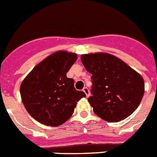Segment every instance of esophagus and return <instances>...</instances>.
Listing matches in <instances>:
<instances>
[{"label": "esophagus", "mask_w": 157, "mask_h": 157, "mask_svg": "<svg viewBox=\"0 0 157 157\" xmlns=\"http://www.w3.org/2000/svg\"><path fill=\"white\" fill-rule=\"evenodd\" d=\"M83 92L85 93V95H86L87 97H89V96H90V93H89V89L87 88V87H85V88L83 89Z\"/></svg>", "instance_id": "esophagus-1"}]
</instances>
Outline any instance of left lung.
Instances as JSON below:
<instances>
[{
  "label": "left lung",
  "mask_w": 157,
  "mask_h": 157,
  "mask_svg": "<svg viewBox=\"0 0 157 157\" xmlns=\"http://www.w3.org/2000/svg\"><path fill=\"white\" fill-rule=\"evenodd\" d=\"M81 59L92 74L93 96L88 101L95 114L109 122H118L129 117L143 98V77L112 54H83Z\"/></svg>",
  "instance_id": "1"
}]
</instances>
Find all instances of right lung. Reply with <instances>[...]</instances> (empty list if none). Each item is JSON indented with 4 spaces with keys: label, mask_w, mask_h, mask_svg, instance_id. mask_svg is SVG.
<instances>
[{
    "label": "right lung",
    "mask_w": 157,
    "mask_h": 157,
    "mask_svg": "<svg viewBox=\"0 0 157 157\" xmlns=\"http://www.w3.org/2000/svg\"><path fill=\"white\" fill-rule=\"evenodd\" d=\"M74 52L58 51L40 61L26 76L20 87L27 112L38 122L59 126L68 121L76 103L86 95L74 88L66 73L76 62Z\"/></svg>",
    "instance_id": "right-lung-1"
}]
</instances>
